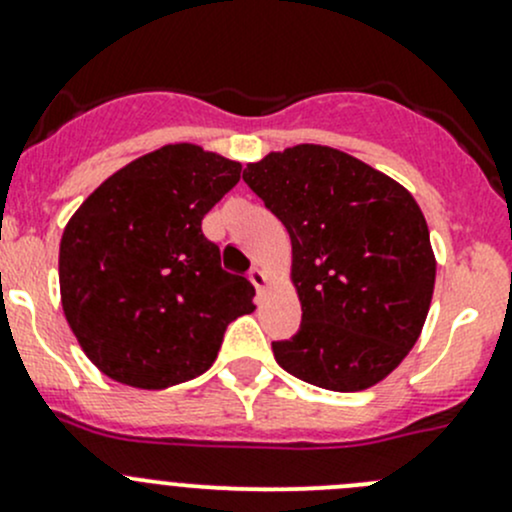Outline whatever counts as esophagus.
Instances as JSON below:
<instances>
[{
	"mask_svg": "<svg viewBox=\"0 0 512 512\" xmlns=\"http://www.w3.org/2000/svg\"><path fill=\"white\" fill-rule=\"evenodd\" d=\"M250 282L255 285L257 292H265L267 287H270V275H267L262 267H252L250 270Z\"/></svg>",
	"mask_w": 512,
	"mask_h": 512,
	"instance_id": "obj_1",
	"label": "esophagus"
}]
</instances>
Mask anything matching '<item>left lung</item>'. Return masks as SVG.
<instances>
[{
  "mask_svg": "<svg viewBox=\"0 0 512 512\" xmlns=\"http://www.w3.org/2000/svg\"><path fill=\"white\" fill-rule=\"evenodd\" d=\"M242 180L292 240L299 332L272 342L277 364L329 391H364L414 349L436 285L414 195L364 160L299 143L247 163Z\"/></svg>",
  "mask_w": 512,
  "mask_h": 512,
  "instance_id": "1",
  "label": "left lung"
}]
</instances>
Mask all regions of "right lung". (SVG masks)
<instances>
[{"mask_svg": "<svg viewBox=\"0 0 512 512\" xmlns=\"http://www.w3.org/2000/svg\"><path fill=\"white\" fill-rule=\"evenodd\" d=\"M242 165L170 143L103 180L64 227L61 307L86 356L113 381L168 389L213 366L255 287L220 267L203 218Z\"/></svg>", "mask_w": 512, "mask_h": 512, "instance_id": "right-lung-1", "label": "right lung"}]
</instances>
